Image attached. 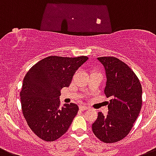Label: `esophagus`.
Listing matches in <instances>:
<instances>
[{
	"instance_id": "1",
	"label": "esophagus",
	"mask_w": 156,
	"mask_h": 156,
	"mask_svg": "<svg viewBox=\"0 0 156 156\" xmlns=\"http://www.w3.org/2000/svg\"><path fill=\"white\" fill-rule=\"evenodd\" d=\"M79 108H80L81 111H85V110H87V109L89 108V107L85 106V105H81V106L79 107Z\"/></svg>"
}]
</instances>
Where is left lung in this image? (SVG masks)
<instances>
[{
	"mask_svg": "<svg viewBox=\"0 0 156 156\" xmlns=\"http://www.w3.org/2000/svg\"><path fill=\"white\" fill-rule=\"evenodd\" d=\"M107 77L105 94L108 114L98 116L92 125L94 134L106 144L118 142L129 134L142 107V86L132 69L113 56L99 57Z\"/></svg>",
	"mask_w": 156,
	"mask_h": 156,
	"instance_id": "obj_1",
	"label": "left lung"
}]
</instances>
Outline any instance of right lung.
Returning a JSON list of instances; mask_svg holds the SVG:
<instances>
[{
    "label": "right lung",
    "instance_id": "right-lung-1",
    "mask_svg": "<svg viewBox=\"0 0 156 156\" xmlns=\"http://www.w3.org/2000/svg\"><path fill=\"white\" fill-rule=\"evenodd\" d=\"M88 59L48 56L31 67L20 91L23 115L27 125L44 141H55L64 135L78 113L74 103L60 107V90L68 87L74 73Z\"/></svg>",
    "mask_w": 156,
    "mask_h": 156
}]
</instances>
